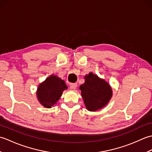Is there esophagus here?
<instances>
[{
  "instance_id": "esophagus-1",
  "label": "esophagus",
  "mask_w": 152,
  "mask_h": 152,
  "mask_svg": "<svg viewBox=\"0 0 152 152\" xmlns=\"http://www.w3.org/2000/svg\"><path fill=\"white\" fill-rule=\"evenodd\" d=\"M76 88H77V83H70V89H75Z\"/></svg>"
}]
</instances>
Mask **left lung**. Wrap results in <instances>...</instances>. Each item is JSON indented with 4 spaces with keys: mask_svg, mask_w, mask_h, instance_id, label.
I'll use <instances>...</instances> for the list:
<instances>
[{
    "mask_svg": "<svg viewBox=\"0 0 152 152\" xmlns=\"http://www.w3.org/2000/svg\"><path fill=\"white\" fill-rule=\"evenodd\" d=\"M86 107L90 112L101 109L109 102L112 96V89L104 79L90 72L85 76V82L80 86Z\"/></svg>",
    "mask_w": 152,
    "mask_h": 152,
    "instance_id": "1",
    "label": "left lung"
}]
</instances>
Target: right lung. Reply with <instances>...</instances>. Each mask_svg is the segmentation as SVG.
I'll list each match as a JSON object with an SVG mask.
<instances>
[{
    "label": "right lung",
    "mask_w": 152,
    "mask_h": 152,
    "mask_svg": "<svg viewBox=\"0 0 152 152\" xmlns=\"http://www.w3.org/2000/svg\"><path fill=\"white\" fill-rule=\"evenodd\" d=\"M67 88L64 80L51 74L38 86L37 97L44 107L50 108L56 104L63 92Z\"/></svg>",
    "instance_id": "right-lung-1"
}]
</instances>
